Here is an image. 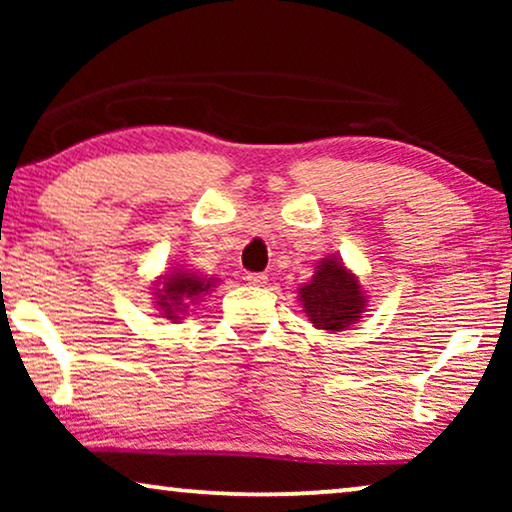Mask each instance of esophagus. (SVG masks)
I'll return each mask as SVG.
<instances>
[{
  "label": "esophagus",
  "mask_w": 512,
  "mask_h": 512,
  "mask_svg": "<svg viewBox=\"0 0 512 512\" xmlns=\"http://www.w3.org/2000/svg\"><path fill=\"white\" fill-rule=\"evenodd\" d=\"M244 279H247V282L254 284V286H263L265 282H268V275H265V272H247Z\"/></svg>",
  "instance_id": "34e87169"
}]
</instances>
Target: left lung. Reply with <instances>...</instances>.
Returning <instances> with one entry per match:
<instances>
[{
	"mask_svg": "<svg viewBox=\"0 0 512 512\" xmlns=\"http://www.w3.org/2000/svg\"><path fill=\"white\" fill-rule=\"evenodd\" d=\"M300 300L312 324L324 331H342L359 321L366 307L359 279L335 258H324L317 265L312 282L300 289Z\"/></svg>",
	"mask_w": 512,
	"mask_h": 512,
	"instance_id": "left-lung-1",
	"label": "left lung"
}]
</instances>
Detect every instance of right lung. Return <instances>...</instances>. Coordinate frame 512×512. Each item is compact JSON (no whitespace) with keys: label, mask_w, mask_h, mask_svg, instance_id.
Segmentation results:
<instances>
[{"label":"right lung","mask_w":512,"mask_h":512,"mask_svg":"<svg viewBox=\"0 0 512 512\" xmlns=\"http://www.w3.org/2000/svg\"><path fill=\"white\" fill-rule=\"evenodd\" d=\"M212 282L207 279L195 277L191 272H174V275H165L163 289H158V305L163 307L167 319H179L181 307L186 300H195L200 293H205Z\"/></svg>","instance_id":"1"}]
</instances>
